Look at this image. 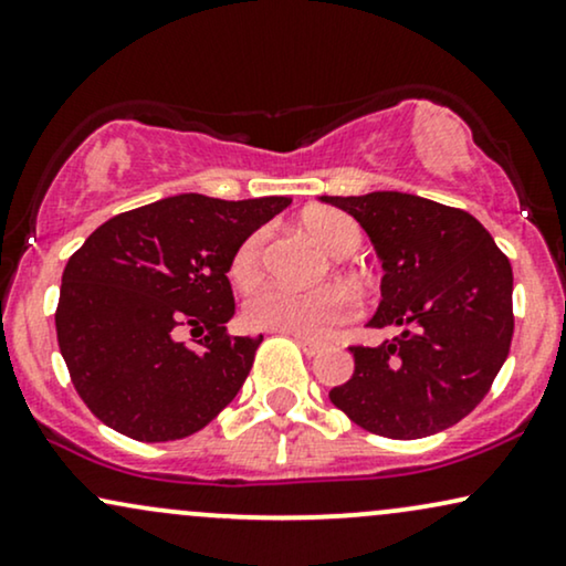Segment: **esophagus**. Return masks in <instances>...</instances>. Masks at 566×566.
<instances>
[{"label":"esophagus","instance_id":"esophagus-1","mask_svg":"<svg viewBox=\"0 0 566 566\" xmlns=\"http://www.w3.org/2000/svg\"><path fill=\"white\" fill-rule=\"evenodd\" d=\"M291 336H294V333H291ZM294 338H296V344L302 346V352L306 354V357H317V354L323 352V344H319V340H312L304 336H294Z\"/></svg>","mask_w":566,"mask_h":566}]
</instances>
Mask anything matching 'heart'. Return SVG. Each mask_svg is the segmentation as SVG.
Returning a JSON list of instances; mask_svg holds the SVG:
<instances>
[{"label": "heart", "mask_w": 566, "mask_h": 566, "mask_svg": "<svg viewBox=\"0 0 566 566\" xmlns=\"http://www.w3.org/2000/svg\"><path fill=\"white\" fill-rule=\"evenodd\" d=\"M304 226L315 235L319 247L327 254L344 256L354 254L359 247L357 222L333 209H319L304 218ZM264 233H251L247 241L235 249L230 262V277L249 289L262 275ZM352 298L338 285H323V289L298 291L281 283H268L256 289L247 302V319L254 327L275 333H294L304 338H325L333 327L352 317Z\"/></svg>", "instance_id": "heart-1"}]
</instances>
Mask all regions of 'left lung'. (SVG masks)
<instances>
[{
    "label": "left lung",
    "mask_w": 566,
    "mask_h": 566,
    "mask_svg": "<svg viewBox=\"0 0 566 566\" xmlns=\"http://www.w3.org/2000/svg\"><path fill=\"white\" fill-rule=\"evenodd\" d=\"M365 228L382 262L369 327H399L354 346V375L331 401L375 436L424 438L483 401L514 333L512 264L464 209L401 191L323 197Z\"/></svg>",
    "instance_id": "1"
}]
</instances>
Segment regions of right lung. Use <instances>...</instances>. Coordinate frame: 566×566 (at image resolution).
<instances>
[{"label": "right lung", "mask_w": 566, "mask_h": 566, "mask_svg": "<svg viewBox=\"0 0 566 566\" xmlns=\"http://www.w3.org/2000/svg\"><path fill=\"white\" fill-rule=\"evenodd\" d=\"M291 205L180 193L115 214L62 272L54 325L70 380L99 420L144 443L178 441L235 399L262 336H226L235 249ZM186 326L206 338L188 349Z\"/></svg>", "instance_id": "add662e5"}]
</instances>
